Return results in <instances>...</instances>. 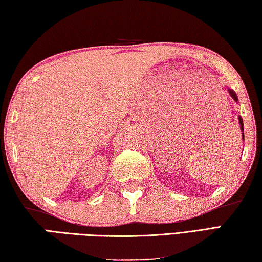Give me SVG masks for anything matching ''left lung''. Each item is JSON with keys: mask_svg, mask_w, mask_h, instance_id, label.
I'll return each instance as SVG.
<instances>
[{"mask_svg": "<svg viewBox=\"0 0 262 262\" xmlns=\"http://www.w3.org/2000/svg\"><path fill=\"white\" fill-rule=\"evenodd\" d=\"M228 92H229V94H230V96L235 99V101L237 102L238 101V99H237V95H236V93L234 92V90H231V89H228ZM238 120H239V125H241V130L243 132L244 130V126H243V119H242V117H238ZM242 136H243V139H244V133H242Z\"/></svg>", "mask_w": 262, "mask_h": 262, "instance_id": "left-lung-1", "label": "left lung"}]
</instances>
